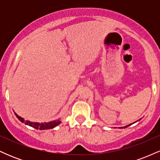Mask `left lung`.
<instances>
[{"mask_svg":"<svg viewBox=\"0 0 160 160\" xmlns=\"http://www.w3.org/2000/svg\"><path fill=\"white\" fill-rule=\"evenodd\" d=\"M140 120H141V119H140ZM138 120V121H139V120ZM138 121H136V122H138ZM133 123H134V122H133ZM132 123H131V124H128V125H127V126H123V127H120V128H125L128 127V126H131V125H132Z\"/></svg>","mask_w":160,"mask_h":160,"instance_id":"left-lung-1","label":"left lung"}]
</instances>
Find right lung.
<instances>
[{"label":"right lung","mask_w":160,"mask_h":160,"mask_svg":"<svg viewBox=\"0 0 160 160\" xmlns=\"http://www.w3.org/2000/svg\"><path fill=\"white\" fill-rule=\"evenodd\" d=\"M15 114L16 116L19 120L21 121L22 122H24L25 125H28L29 126H32L33 128H35L36 129H40V130H45V129H51V128H55L56 126L59 125L62 122V121L60 119L56 120H53V121H50V122H30L28 120H25V119L22 118V117H19L17 113H15Z\"/></svg>","instance_id":"1"}]
</instances>
